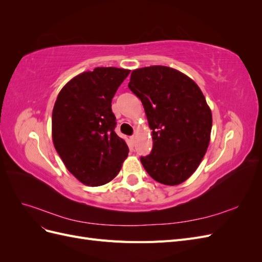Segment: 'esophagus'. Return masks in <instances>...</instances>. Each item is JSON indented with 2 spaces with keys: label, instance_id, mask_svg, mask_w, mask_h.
Here are the masks:
<instances>
[{
  "label": "esophagus",
  "instance_id": "34e87169",
  "mask_svg": "<svg viewBox=\"0 0 262 262\" xmlns=\"http://www.w3.org/2000/svg\"><path fill=\"white\" fill-rule=\"evenodd\" d=\"M134 139H136V137H134V136L130 137V140H131V142H133V141H134Z\"/></svg>",
  "mask_w": 262,
  "mask_h": 262
}]
</instances>
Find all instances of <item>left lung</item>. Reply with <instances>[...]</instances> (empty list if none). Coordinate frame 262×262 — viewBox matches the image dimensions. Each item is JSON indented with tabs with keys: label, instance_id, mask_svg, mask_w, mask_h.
I'll use <instances>...</instances> for the list:
<instances>
[{
	"label": "left lung",
	"instance_id": "1",
	"mask_svg": "<svg viewBox=\"0 0 262 262\" xmlns=\"http://www.w3.org/2000/svg\"><path fill=\"white\" fill-rule=\"evenodd\" d=\"M129 89L143 104L153 148L141 163L163 185L187 180L200 165L210 143L212 114L191 78L163 66L132 71Z\"/></svg>",
	"mask_w": 262,
	"mask_h": 262
}]
</instances>
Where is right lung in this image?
I'll return each instance as SVG.
<instances>
[{
    "instance_id": "1",
    "label": "right lung",
    "mask_w": 262,
    "mask_h": 262,
    "mask_svg": "<svg viewBox=\"0 0 262 262\" xmlns=\"http://www.w3.org/2000/svg\"><path fill=\"white\" fill-rule=\"evenodd\" d=\"M130 70L96 68L72 78L52 112V140L68 170L84 185L97 187L120 171L129 147L116 132L112 100Z\"/></svg>"
}]
</instances>
